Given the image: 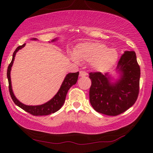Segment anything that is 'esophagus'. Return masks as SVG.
<instances>
[{
	"mask_svg": "<svg viewBox=\"0 0 153 153\" xmlns=\"http://www.w3.org/2000/svg\"><path fill=\"white\" fill-rule=\"evenodd\" d=\"M87 75V73L85 72V71H80L79 72V76H85Z\"/></svg>",
	"mask_w": 153,
	"mask_h": 153,
	"instance_id": "1",
	"label": "esophagus"
}]
</instances>
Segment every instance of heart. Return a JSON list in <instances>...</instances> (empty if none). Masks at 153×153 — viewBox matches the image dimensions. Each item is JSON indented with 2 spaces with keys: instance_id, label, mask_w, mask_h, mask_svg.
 I'll use <instances>...</instances> for the list:
<instances>
[{
  "instance_id": "heart-1",
  "label": "heart",
  "mask_w": 153,
  "mask_h": 153,
  "mask_svg": "<svg viewBox=\"0 0 153 153\" xmlns=\"http://www.w3.org/2000/svg\"><path fill=\"white\" fill-rule=\"evenodd\" d=\"M74 61L90 62L91 68L98 72L111 70L118 60V53L100 42H85L77 46L74 54L71 55Z\"/></svg>"
}]
</instances>
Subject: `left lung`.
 <instances>
[{"label": "left lung", "mask_w": 153, "mask_h": 153, "mask_svg": "<svg viewBox=\"0 0 153 153\" xmlns=\"http://www.w3.org/2000/svg\"><path fill=\"white\" fill-rule=\"evenodd\" d=\"M116 73L119 74L117 79L108 73L89 74L92 81L90 102L100 114L117 116L130 108L137 100L141 71L134 51L124 52L117 65Z\"/></svg>", "instance_id": "obj_1"}]
</instances>
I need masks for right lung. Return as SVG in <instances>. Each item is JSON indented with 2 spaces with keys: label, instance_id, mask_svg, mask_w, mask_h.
Here are the masks:
<instances>
[{
  "label": "right lung",
  "instance_id": "1",
  "mask_svg": "<svg viewBox=\"0 0 153 153\" xmlns=\"http://www.w3.org/2000/svg\"><path fill=\"white\" fill-rule=\"evenodd\" d=\"M32 40H37V38H33L31 39ZM58 39V38H55L52 39L51 42H55ZM26 44L22 46H19L16 48L15 51L13 53L12 55V60L10 64L9 65L7 68V76L8 79V83H9V91L10 95L14 104L17 105L19 107L22 108V109L26 111V112L29 113V114L33 115V116H46V115H49L51 114H53L56 111H58L60 108L63 105L65 101L66 95L68 93V90L74 85L76 83L77 79H78L79 74V72H75V73H69L66 75L63 81H62L61 86H60V89L58 90V93L54 95L53 98H51L49 101H48L46 103L41 104V105H36V106H29L26 105V104H23L20 101L16 99V97L14 95L12 91V83H11V77H10V72H11V69L13 65L14 57H15L16 52L19 50L22 49L23 47H25Z\"/></svg>",
  "mask_w": 153,
  "mask_h": 153
}]
</instances>
